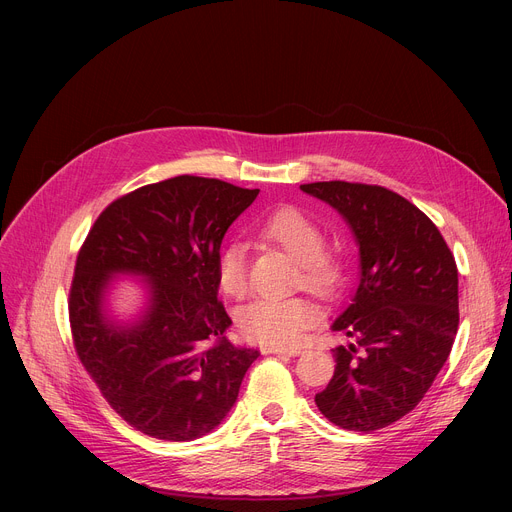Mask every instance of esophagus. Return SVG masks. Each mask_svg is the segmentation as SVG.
I'll return each mask as SVG.
<instances>
[{
    "label": "esophagus",
    "instance_id": "1",
    "mask_svg": "<svg viewBox=\"0 0 512 512\" xmlns=\"http://www.w3.org/2000/svg\"><path fill=\"white\" fill-rule=\"evenodd\" d=\"M263 354H281V356H298L302 348H277V346H263Z\"/></svg>",
    "mask_w": 512,
    "mask_h": 512
}]
</instances>
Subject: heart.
<instances>
[{"instance_id":"1","label":"heart","mask_w":512,"mask_h":512,"mask_svg":"<svg viewBox=\"0 0 512 512\" xmlns=\"http://www.w3.org/2000/svg\"><path fill=\"white\" fill-rule=\"evenodd\" d=\"M257 235L285 251L298 267V283L320 298H334L344 283L340 257L324 249L322 229L294 206L277 208L257 225ZM216 279L231 298H243L249 289L247 247L229 243L216 263ZM318 320V308L304 298H259L239 312L241 334L267 346L296 344L306 328Z\"/></svg>"}]
</instances>
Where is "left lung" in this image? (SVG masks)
I'll use <instances>...</instances> for the list:
<instances>
[{
	"instance_id": "obj_1",
	"label": "left lung",
	"mask_w": 512,
	"mask_h": 512,
	"mask_svg": "<svg viewBox=\"0 0 512 512\" xmlns=\"http://www.w3.org/2000/svg\"><path fill=\"white\" fill-rule=\"evenodd\" d=\"M354 235L358 285L332 322L350 338L316 405L332 423L375 431L407 415L450 356L458 332V267L442 233L403 196L369 184L314 182Z\"/></svg>"
}]
</instances>
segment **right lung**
I'll return each mask as SVG.
<instances>
[{
  "label": "right lung",
  "instance_id": "obj_1",
  "mask_svg": "<svg viewBox=\"0 0 512 512\" xmlns=\"http://www.w3.org/2000/svg\"><path fill=\"white\" fill-rule=\"evenodd\" d=\"M259 190L176 176L109 204L95 221L70 287L77 354L107 403L135 429L166 442L210 433L233 409L259 350L225 336L216 263L229 227ZM119 276L139 278L144 306L110 314Z\"/></svg>",
  "mask_w": 512,
  "mask_h": 512
}]
</instances>
